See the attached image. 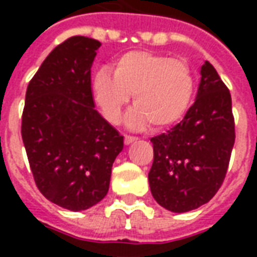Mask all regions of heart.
Wrapping results in <instances>:
<instances>
[{
  "mask_svg": "<svg viewBox=\"0 0 257 257\" xmlns=\"http://www.w3.org/2000/svg\"><path fill=\"white\" fill-rule=\"evenodd\" d=\"M184 101H186V96L179 93V92H173L172 95L168 96V103H169V106L172 107L175 111H178V110L182 108Z\"/></svg>",
  "mask_w": 257,
  "mask_h": 257,
  "instance_id": "1",
  "label": "heart"
}]
</instances>
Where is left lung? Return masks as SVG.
Masks as SVG:
<instances>
[{"label": "left lung", "mask_w": 257, "mask_h": 257, "mask_svg": "<svg viewBox=\"0 0 257 257\" xmlns=\"http://www.w3.org/2000/svg\"><path fill=\"white\" fill-rule=\"evenodd\" d=\"M100 42L68 38L49 53L26 92L22 139L42 195L73 212L106 197L123 138L95 110L90 67Z\"/></svg>", "instance_id": "left-lung-1"}]
</instances>
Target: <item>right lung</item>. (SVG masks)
Listing matches in <instances>:
<instances>
[{
	"mask_svg": "<svg viewBox=\"0 0 257 257\" xmlns=\"http://www.w3.org/2000/svg\"><path fill=\"white\" fill-rule=\"evenodd\" d=\"M234 140L230 92L215 68L202 66L198 93L183 119L151 138L149 183L154 199L176 213L206 204L226 178Z\"/></svg>",
	"mask_w": 257,
	"mask_h": 257,
	"instance_id": "add662e5",
	"label": "right lung"
}]
</instances>
